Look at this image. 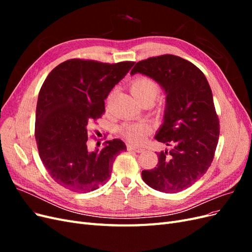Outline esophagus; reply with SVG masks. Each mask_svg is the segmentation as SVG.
Wrapping results in <instances>:
<instances>
[{"mask_svg": "<svg viewBox=\"0 0 252 252\" xmlns=\"http://www.w3.org/2000/svg\"><path fill=\"white\" fill-rule=\"evenodd\" d=\"M127 149L128 150H132L134 152H138V154H141V152H143L145 150L143 147L135 146V145H132V144H129L128 146H127Z\"/></svg>", "mask_w": 252, "mask_h": 252, "instance_id": "obj_1", "label": "esophagus"}]
</instances>
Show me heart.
<instances>
[{"mask_svg": "<svg viewBox=\"0 0 252 252\" xmlns=\"http://www.w3.org/2000/svg\"><path fill=\"white\" fill-rule=\"evenodd\" d=\"M131 94L138 100V102H142L145 100H154L158 94V85L149 78H138L135 79L131 84ZM148 131V127L145 124H135L128 126L124 129V135L129 141L132 142H142L144 136Z\"/></svg>", "mask_w": 252, "mask_h": 252, "instance_id": "b5f03b06", "label": "heart"}]
</instances>
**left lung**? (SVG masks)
<instances>
[{
    "instance_id": "8db88e82",
    "label": "left lung",
    "mask_w": 252,
    "mask_h": 252,
    "mask_svg": "<svg viewBox=\"0 0 252 252\" xmlns=\"http://www.w3.org/2000/svg\"><path fill=\"white\" fill-rule=\"evenodd\" d=\"M135 73L156 81L164 91L163 123L155 139L171 146L158 152L157 167L143 170L142 179L158 191L180 192L203 177L215 156L220 124L211 88L199 68L172 55L141 61L130 72Z\"/></svg>"
}]
</instances>
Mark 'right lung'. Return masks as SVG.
I'll return each mask as SVG.
<instances>
[{
	"label": "right lung",
	"mask_w": 252,
	"mask_h": 252,
	"mask_svg": "<svg viewBox=\"0 0 252 252\" xmlns=\"http://www.w3.org/2000/svg\"><path fill=\"white\" fill-rule=\"evenodd\" d=\"M134 62L107 64L72 59L58 65L44 81L35 110V140L45 168L59 185L75 192L97 189L111 174L120 139L87 148V126L101 118L105 100Z\"/></svg>",
	"instance_id": "1"
}]
</instances>
